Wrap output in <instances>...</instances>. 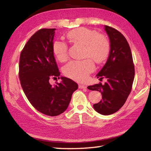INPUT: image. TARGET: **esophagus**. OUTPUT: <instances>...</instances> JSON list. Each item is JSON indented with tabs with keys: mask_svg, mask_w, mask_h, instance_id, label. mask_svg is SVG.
I'll return each mask as SVG.
<instances>
[{
	"mask_svg": "<svg viewBox=\"0 0 151 151\" xmlns=\"http://www.w3.org/2000/svg\"><path fill=\"white\" fill-rule=\"evenodd\" d=\"M78 88L80 89H86V88H87V87H86L85 85H82V84H79L78 85Z\"/></svg>",
	"mask_w": 151,
	"mask_h": 151,
	"instance_id": "obj_1",
	"label": "esophagus"
}]
</instances>
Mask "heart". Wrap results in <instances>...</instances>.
<instances>
[{"instance_id": "1", "label": "heart", "mask_w": 151, "mask_h": 151, "mask_svg": "<svg viewBox=\"0 0 151 151\" xmlns=\"http://www.w3.org/2000/svg\"><path fill=\"white\" fill-rule=\"evenodd\" d=\"M70 42L84 45L83 60H72L64 66V75L75 81L82 82L87 79L89 74L95 70V63L101 64L106 60L110 52V43L104 35L98 34L97 31L87 28H78L70 31L67 34ZM67 45L60 40L52 44V51L60 62H64L68 57Z\"/></svg>"}]
</instances>
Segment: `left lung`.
<instances>
[{"instance_id":"obj_1","label":"left lung","mask_w":151,"mask_h":151,"mask_svg":"<svg viewBox=\"0 0 151 151\" xmlns=\"http://www.w3.org/2000/svg\"><path fill=\"white\" fill-rule=\"evenodd\" d=\"M104 30L110 41V50L106 63L97 75L100 81L106 78L104 84L100 82L88 88L99 91L102 100L93 105L98 113L108 115L123 106L132 90L135 69L132 52L127 40L120 32L105 25Z\"/></svg>"}]
</instances>
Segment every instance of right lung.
I'll return each instance as SVG.
<instances>
[{
    "instance_id": "right-lung-1",
    "label": "right lung",
    "mask_w": 151,
    "mask_h": 151,
    "mask_svg": "<svg viewBox=\"0 0 151 151\" xmlns=\"http://www.w3.org/2000/svg\"><path fill=\"white\" fill-rule=\"evenodd\" d=\"M55 28H41L30 38L19 59V77L21 87L31 104L41 113L56 116L68 107L78 84L71 79L60 77L52 51ZM62 79L53 86L50 78Z\"/></svg>"
}]
</instances>
